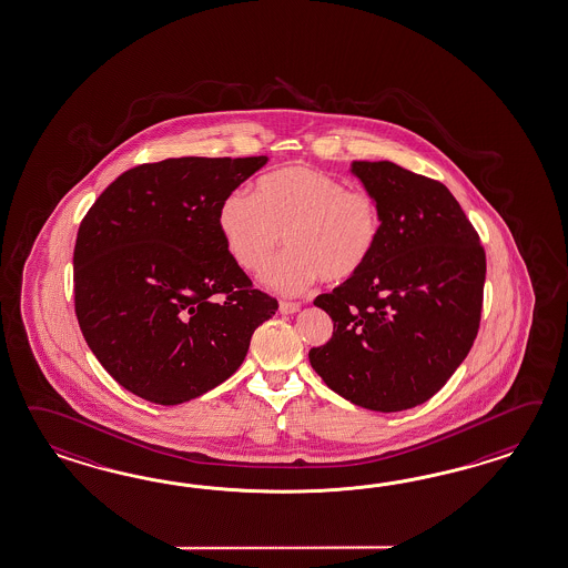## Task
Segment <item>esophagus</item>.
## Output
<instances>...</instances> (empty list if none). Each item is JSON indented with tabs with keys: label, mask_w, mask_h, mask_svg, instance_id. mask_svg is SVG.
I'll return each instance as SVG.
<instances>
[{
	"label": "esophagus",
	"mask_w": 568,
	"mask_h": 568,
	"mask_svg": "<svg viewBox=\"0 0 568 568\" xmlns=\"http://www.w3.org/2000/svg\"><path fill=\"white\" fill-rule=\"evenodd\" d=\"M278 312L281 314H295V312H300V304H295V302H281L278 304Z\"/></svg>",
	"instance_id": "obj_1"
}]
</instances>
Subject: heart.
<instances>
[{"label":"heart","instance_id":"1","mask_svg":"<svg viewBox=\"0 0 568 568\" xmlns=\"http://www.w3.org/2000/svg\"><path fill=\"white\" fill-rule=\"evenodd\" d=\"M230 256L252 275H263L281 237L287 252L268 273L281 293H304L314 281L345 283L359 275L379 240V211L363 191L310 166L264 174L254 194L234 191L217 211Z\"/></svg>","mask_w":568,"mask_h":568}]
</instances>
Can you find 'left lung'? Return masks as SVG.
<instances>
[{"label": "left lung", "instance_id": "obj_1", "mask_svg": "<svg viewBox=\"0 0 568 568\" xmlns=\"http://www.w3.org/2000/svg\"><path fill=\"white\" fill-rule=\"evenodd\" d=\"M351 172L377 205L379 240L359 275L314 300L334 331L310 363L346 400L398 413L435 396L470 353L485 248L442 182L387 160Z\"/></svg>", "mask_w": 568, "mask_h": 568}]
</instances>
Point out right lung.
Wrapping results in <instances>:
<instances>
[{"instance_id": "obj_1", "label": "right lung", "mask_w": 568, "mask_h": 568, "mask_svg": "<svg viewBox=\"0 0 568 568\" xmlns=\"http://www.w3.org/2000/svg\"><path fill=\"white\" fill-rule=\"evenodd\" d=\"M268 162L170 158L126 170L85 213L73 250L75 316L102 367L174 406L220 386L277 312L223 244V199Z\"/></svg>"}]
</instances>
